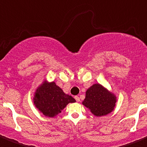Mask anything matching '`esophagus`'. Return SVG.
Instances as JSON below:
<instances>
[{
    "instance_id": "esophagus-1",
    "label": "esophagus",
    "mask_w": 147,
    "mask_h": 147,
    "mask_svg": "<svg viewBox=\"0 0 147 147\" xmlns=\"http://www.w3.org/2000/svg\"><path fill=\"white\" fill-rule=\"evenodd\" d=\"M75 100H76L77 102H79V101H80V98H79V97H78V96H75Z\"/></svg>"
}]
</instances>
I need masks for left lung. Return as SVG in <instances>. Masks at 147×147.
I'll return each mask as SVG.
<instances>
[{
    "label": "left lung",
    "mask_w": 147,
    "mask_h": 147,
    "mask_svg": "<svg viewBox=\"0 0 147 147\" xmlns=\"http://www.w3.org/2000/svg\"><path fill=\"white\" fill-rule=\"evenodd\" d=\"M85 95L82 104L95 116H105L114 109L116 96L100 84H95L88 88Z\"/></svg>",
    "instance_id": "1"
}]
</instances>
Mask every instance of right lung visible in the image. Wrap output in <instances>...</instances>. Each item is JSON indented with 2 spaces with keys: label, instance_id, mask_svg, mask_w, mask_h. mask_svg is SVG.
Instances as JSON below:
<instances>
[{
  "label": "right lung",
  "instance_id": "1",
  "mask_svg": "<svg viewBox=\"0 0 147 147\" xmlns=\"http://www.w3.org/2000/svg\"><path fill=\"white\" fill-rule=\"evenodd\" d=\"M75 102L71 95H66L54 82L44 83L35 92L34 103L38 109L49 117L61 113L69 102Z\"/></svg>",
  "mask_w": 147,
  "mask_h": 147
}]
</instances>
